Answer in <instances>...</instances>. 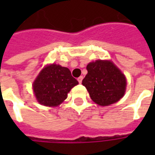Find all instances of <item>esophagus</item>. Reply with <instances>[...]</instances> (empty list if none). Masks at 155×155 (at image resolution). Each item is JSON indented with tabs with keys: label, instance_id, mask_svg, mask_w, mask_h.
<instances>
[{
	"label": "esophagus",
	"instance_id": "1",
	"mask_svg": "<svg viewBox=\"0 0 155 155\" xmlns=\"http://www.w3.org/2000/svg\"><path fill=\"white\" fill-rule=\"evenodd\" d=\"M77 80H78V81H79V83H80V84H81V82H82V80H83V76H80V77L78 78Z\"/></svg>",
	"mask_w": 155,
	"mask_h": 155
}]
</instances>
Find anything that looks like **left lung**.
Listing matches in <instances>:
<instances>
[{
  "instance_id": "1",
  "label": "left lung",
  "mask_w": 155,
  "mask_h": 155,
  "mask_svg": "<svg viewBox=\"0 0 155 155\" xmlns=\"http://www.w3.org/2000/svg\"><path fill=\"white\" fill-rule=\"evenodd\" d=\"M88 73L82 81L91 100L101 106H108L124 95L126 78L110 61H93L86 66Z\"/></svg>"
}]
</instances>
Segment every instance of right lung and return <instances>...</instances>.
I'll list each match as a JSON object with an SVG mask.
<instances>
[{"label": "right lung", "instance_id": "obj_1", "mask_svg": "<svg viewBox=\"0 0 155 155\" xmlns=\"http://www.w3.org/2000/svg\"><path fill=\"white\" fill-rule=\"evenodd\" d=\"M79 84L71 71L60 64H48L42 69L33 82V91L39 103L55 107L67 98L72 88Z\"/></svg>", "mask_w": 155, "mask_h": 155}]
</instances>
